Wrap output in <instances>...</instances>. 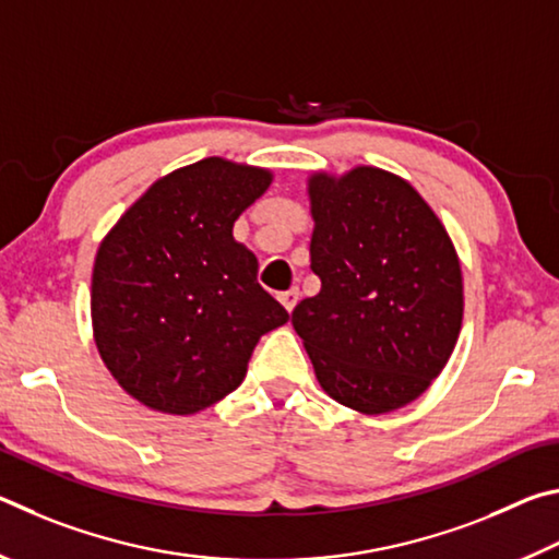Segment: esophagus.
I'll return each mask as SVG.
<instances>
[{"label": "esophagus", "instance_id": "esophagus-1", "mask_svg": "<svg viewBox=\"0 0 559 559\" xmlns=\"http://www.w3.org/2000/svg\"><path fill=\"white\" fill-rule=\"evenodd\" d=\"M298 298H300V290L298 288H290V290H286V293H281L278 296V300L283 302V308L288 310V313H293V308H296V302H298Z\"/></svg>", "mask_w": 559, "mask_h": 559}]
</instances>
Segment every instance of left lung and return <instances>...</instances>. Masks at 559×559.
I'll list each match as a JSON object with an SVG mask.
<instances>
[{"label":"left lung","instance_id":"left-lung-1","mask_svg":"<svg viewBox=\"0 0 559 559\" xmlns=\"http://www.w3.org/2000/svg\"><path fill=\"white\" fill-rule=\"evenodd\" d=\"M310 269L320 293L290 323L335 402L386 414L427 392L456 347L463 281L456 249L421 194L359 165L308 179Z\"/></svg>","mask_w":559,"mask_h":559}]
</instances>
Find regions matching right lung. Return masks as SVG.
Segmentation results:
<instances>
[{"label":"right lung","instance_id":"1","mask_svg":"<svg viewBox=\"0 0 559 559\" xmlns=\"http://www.w3.org/2000/svg\"><path fill=\"white\" fill-rule=\"evenodd\" d=\"M271 179L261 167L200 159L157 179L100 241L93 337L118 384L150 409L194 414L224 400L259 337L288 320L231 234Z\"/></svg>","mask_w":559,"mask_h":559}]
</instances>
